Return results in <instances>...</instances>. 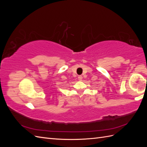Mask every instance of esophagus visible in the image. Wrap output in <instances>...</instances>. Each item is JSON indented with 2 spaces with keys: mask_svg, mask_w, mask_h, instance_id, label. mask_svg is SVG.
<instances>
[{
  "mask_svg": "<svg viewBox=\"0 0 147 147\" xmlns=\"http://www.w3.org/2000/svg\"><path fill=\"white\" fill-rule=\"evenodd\" d=\"M78 80H79L80 81H82V79H83V77H82V76H81V75H80V76H78Z\"/></svg>",
  "mask_w": 147,
  "mask_h": 147,
  "instance_id": "1",
  "label": "esophagus"
}]
</instances>
